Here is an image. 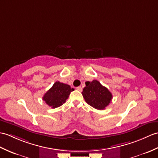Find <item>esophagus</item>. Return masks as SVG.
Segmentation results:
<instances>
[{"label": "esophagus", "mask_w": 158, "mask_h": 158, "mask_svg": "<svg viewBox=\"0 0 158 158\" xmlns=\"http://www.w3.org/2000/svg\"><path fill=\"white\" fill-rule=\"evenodd\" d=\"M76 89H77L78 91H82V87H81V86H79V87H77L76 88Z\"/></svg>", "instance_id": "34e87169"}]
</instances>
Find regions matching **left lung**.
Here are the masks:
<instances>
[{
    "mask_svg": "<svg viewBox=\"0 0 158 158\" xmlns=\"http://www.w3.org/2000/svg\"><path fill=\"white\" fill-rule=\"evenodd\" d=\"M82 95L87 103L97 110H104L110 103L112 95L97 80L85 82Z\"/></svg>",
    "mask_w": 158,
    "mask_h": 158,
    "instance_id": "left-lung-1",
    "label": "left lung"
}]
</instances>
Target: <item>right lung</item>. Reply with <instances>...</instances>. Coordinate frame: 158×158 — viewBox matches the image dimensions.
<instances>
[{"label": "right lung", "mask_w": 158, "mask_h": 158, "mask_svg": "<svg viewBox=\"0 0 158 158\" xmlns=\"http://www.w3.org/2000/svg\"><path fill=\"white\" fill-rule=\"evenodd\" d=\"M73 88L67 84L56 81L54 83L52 87L44 95L43 100L46 104L52 108H56L65 103Z\"/></svg>", "instance_id": "right-lung-1"}]
</instances>
